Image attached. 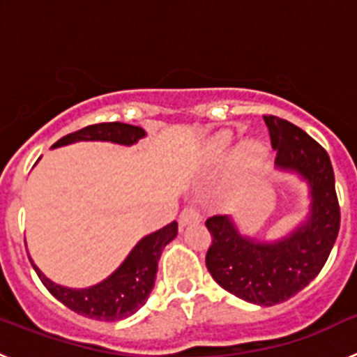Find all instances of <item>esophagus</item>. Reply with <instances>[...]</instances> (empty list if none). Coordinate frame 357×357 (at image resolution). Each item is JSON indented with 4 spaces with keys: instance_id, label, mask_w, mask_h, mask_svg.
<instances>
[{
    "instance_id": "34e87169",
    "label": "esophagus",
    "mask_w": 357,
    "mask_h": 357,
    "mask_svg": "<svg viewBox=\"0 0 357 357\" xmlns=\"http://www.w3.org/2000/svg\"><path fill=\"white\" fill-rule=\"evenodd\" d=\"M200 209H198L197 206H188L182 209L181 216H178V220H181V225H189V223H195V222H200Z\"/></svg>"
}]
</instances>
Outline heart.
Masks as SVG:
<instances>
[{
    "mask_svg": "<svg viewBox=\"0 0 357 357\" xmlns=\"http://www.w3.org/2000/svg\"><path fill=\"white\" fill-rule=\"evenodd\" d=\"M230 141H232V137H230L229 132H222V134H218L214 137L213 143H211V153H213L214 159H220V157L225 155L229 151ZM261 157H263V146L259 143H254V141L245 143L239 150V160L245 166H254V164L259 162Z\"/></svg>",
    "mask_w": 357,
    "mask_h": 357,
    "instance_id": "obj_1",
    "label": "heart"
}]
</instances>
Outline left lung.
Wrapping results in <instances>:
<instances>
[{
    "instance_id": "1",
    "label": "left lung",
    "mask_w": 357,
    "mask_h": 357,
    "mask_svg": "<svg viewBox=\"0 0 357 357\" xmlns=\"http://www.w3.org/2000/svg\"><path fill=\"white\" fill-rule=\"evenodd\" d=\"M277 166L295 169L311 185L307 223L279 243L241 238L230 218L211 216L206 264L218 284L243 301L273 305L288 301L320 273L340 232V204L326 148L293 123L264 116Z\"/></svg>"
}]
</instances>
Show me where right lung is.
Returning <instances> with one entry per match:
<instances>
[{"label": "right lung", "mask_w": 357, "mask_h": 357, "mask_svg": "<svg viewBox=\"0 0 357 357\" xmlns=\"http://www.w3.org/2000/svg\"><path fill=\"white\" fill-rule=\"evenodd\" d=\"M143 135V128L127 125V123H98V125H89V127L64 135L53 146H62L75 141H110V143L119 144H134ZM176 229H178L176 222H172L164 229L141 239L125 259V263L109 279L93 288H62L46 279L36 264L31 263V266L46 289L66 307L93 320L118 321L134 314L137 309L144 305L155 282L160 252L175 238Z\"/></svg>", "instance_id": "1"}]
</instances>
